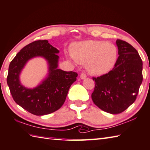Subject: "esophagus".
Returning <instances> with one entry per match:
<instances>
[{
  "mask_svg": "<svg viewBox=\"0 0 150 150\" xmlns=\"http://www.w3.org/2000/svg\"><path fill=\"white\" fill-rule=\"evenodd\" d=\"M80 78L81 79H84L86 78V75L85 74V73H81V74L80 75Z\"/></svg>",
  "mask_w": 150,
  "mask_h": 150,
  "instance_id": "1",
  "label": "esophagus"
}]
</instances>
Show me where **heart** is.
<instances>
[{
	"label": "heart",
	"instance_id": "b5f03b06",
	"mask_svg": "<svg viewBox=\"0 0 150 150\" xmlns=\"http://www.w3.org/2000/svg\"><path fill=\"white\" fill-rule=\"evenodd\" d=\"M70 54L77 63H86V68L90 74L101 75L113 69L118 52L117 48L113 44L87 40L76 43L71 48Z\"/></svg>",
	"mask_w": 150,
	"mask_h": 150
}]
</instances>
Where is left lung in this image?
Segmentation results:
<instances>
[{"label": "left lung", "instance_id": "8db88e82", "mask_svg": "<svg viewBox=\"0 0 150 150\" xmlns=\"http://www.w3.org/2000/svg\"><path fill=\"white\" fill-rule=\"evenodd\" d=\"M119 57L108 73L93 78L96 86L92 94L94 104L111 114L120 113L134 102L142 83V61L138 51L129 43L116 40Z\"/></svg>", "mask_w": 150, "mask_h": 150}]
</instances>
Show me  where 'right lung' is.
Here are the masks:
<instances>
[{
  "instance_id": "1",
  "label": "right lung",
  "mask_w": 150,
  "mask_h": 150,
  "mask_svg": "<svg viewBox=\"0 0 150 150\" xmlns=\"http://www.w3.org/2000/svg\"><path fill=\"white\" fill-rule=\"evenodd\" d=\"M59 51L47 40H37L24 47L10 62L7 84L16 103L35 115L53 113L60 108L66 100L77 73L58 68ZM35 57H42L47 62L48 73L33 88L23 86L20 75L27 62Z\"/></svg>"
}]
</instances>
